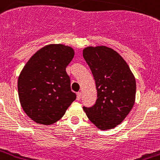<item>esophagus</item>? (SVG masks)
<instances>
[{
	"mask_svg": "<svg viewBox=\"0 0 160 160\" xmlns=\"http://www.w3.org/2000/svg\"><path fill=\"white\" fill-rule=\"evenodd\" d=\"M81 99V92H78L77 93V100L78 101H80Z\"/></svg>",
	"mask_w": 160,
	"mask_h": 160,
	"instance_id": "obj_1",
	"label": "esophagus"
}]
</instances>
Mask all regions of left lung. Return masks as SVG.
Here are the masks:
<instances>
[{
  "label": "left lung",
  "mask_w": 160,
  "mask_h": 160,
  "mask_svg": "<svg viewBox=\"0 0 160 160\" xmlns=\"http://www.w3.org/2000/svg\"><path fill=\"white\" fill-rule=\"evenodd\" d=\"M83 57L93 75L97 99L93 107H83L89 120L102 130L120 124L135 102L136 80L122 57L106 46L87 47Z\"/></svg>",
  "instance_id": "1"
}]
</instances>
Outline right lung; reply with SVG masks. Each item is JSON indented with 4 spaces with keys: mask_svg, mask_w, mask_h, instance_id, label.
Masks as SVG:
<instances>
[{
    "mask_svg": "<svg viewBox=\"0 0 160 160\" xmlns=\"http://www.w3.org/2000/svg\"><path fill=\"white\" fill-rule=\"evenodd\" d=\"M75 52L63 44H49L32 56L18 82L23 111L35 122L50 125L60 119L76 99L66 72Z\"/></svg>",
    "mask_w": 160,
    "mask_h": 160,
    "instance_id": "1",
    "label": "right lung"
}]
</instances>
